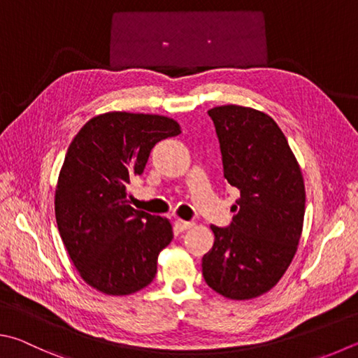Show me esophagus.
<instances>
[{"label": "esophagus", "instance_id": "obj_1", "mask_svg": "<svg viewBox=\"0 0 358 358\" xmlns=\"http://www.w3.org/2000/svg\"><path fill=\"white\" fill-rule=\"evenodd\" d=\"M194 227V222H191V220H183V219H177L175 220V229H177L178 231H186L189 230Z\"/></svg>", "mask_w": 358, "mask_h": 358}]
</instances>
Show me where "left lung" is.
<instances>
[{
  "instance_id": "left-lung-1",
  "label": "left lung",
  "mask_w": 358,
  "mask_h": 358,
  "mask_svg": "<svg viewBox=\"0 0 358 358\" xmlns=\"http://www.w3.org/2000/svg\"><path fill=\"white\" fill-rule=\"evenodd\" d=\"M222 152L224 177L239 197L229 229L211 225L214 245L201 259L208 287L245 301L283 277L297 252L305 214L301 166L272 117L224 105L208 111Z\"/></svg>"
}]
</instances>
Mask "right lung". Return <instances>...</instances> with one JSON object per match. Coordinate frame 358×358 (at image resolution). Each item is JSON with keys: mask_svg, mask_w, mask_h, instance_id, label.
<instances>
[{"mask_svg": "<svg viewBox=\"0 0 358 358\" xmlns=\"http://www.w3.org/2000/svg\"><path fill=\"white\" fill-rule=\"evenodd\" d=\"M181 133L159 114L111 111L86 122L71 141L55 192L57 230L78 274L108 296L148 287L171 220L128 205V185L161 139Z\"/></svg>", "mask_w": 358, "mask_h": 358, "instance_id": "obj_1", "label": "right lung"}]
</instances>
